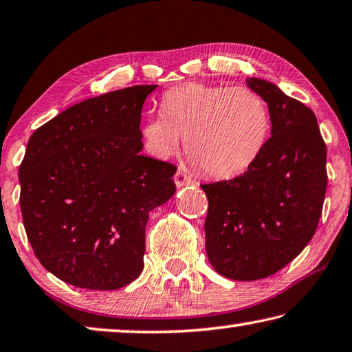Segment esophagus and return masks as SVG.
<instances>
[{
    "label": "esophagus",
    "mask_w": 352,
    "mask_h": 352,
    "mask_svg": "<svg viewBox=\"0 0 352 352\" xmlns=\"http://www.w3.org/2000/svg\"><path fill=\"white\" fill-rule=\"evenodd\" d=\"M174 182H175V185H177V188H183V186H188V185H191L192 183V180H191V177L189 175H186L185 172H180L178 170L177 174L174 175Z\"/></svg>",
    "instance_id": "obj_1"
}]
</instances>
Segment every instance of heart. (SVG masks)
<instances>
[{"label":"heart","instance_id":"obj_1","mask_svg":"<svg viewBox=\"0 0 352 352\" xmlns=\"http://www.w3.org/2000/svg\"><path fill=\"white\" fill-rule=\"evenodd\" d=\"M163 114L142 122L144 148L155 158L174 155L185 142L188 161L214 178L250 169L271 135V114L260 94L249 87L185 82L167 91Z\"/></svg>","mask_w":352,"mask_h":352}]
</instances>
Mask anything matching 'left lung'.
<instances>
[{
	"label": "left lung",
	"instance_id": "8db88e82",
	"mask_svg": "<svg viewBox=\"0 0 352 352\" xmlns=\"http://www.w3.org/2000/svg\"><path fill=\"white\" fill-rule=\"evenodd\" d=\"M271 114V138L255 164L232 180L200 185L208 197L205 248L217 274L258 280L302 252L326 196V144L316 116L276 85L248 78Z\"/></svg>",
	"mask_w": 352,
	"mask_h": 352
}]
</instances>
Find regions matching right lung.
<instances>
[{
  "label": "right lung",
  "mask_w": 352,
  "mask_h": 352,
  "mask_svg": "<svg viewBox=\"0 0 352 352\" xmlns=\"http://www.w3.org/2000/svg\"><path fill=\"white\" fill-rule=\"evenodd\" d=\"M155 89L85 100L28 141L19 170L26 235L42 266L70 285L117 289L142 272L148 213L175 192L177 167L139 153Z\"/></svg>",
  "instance_id": "1"
}]
</instances>
